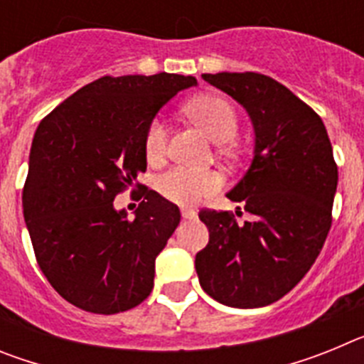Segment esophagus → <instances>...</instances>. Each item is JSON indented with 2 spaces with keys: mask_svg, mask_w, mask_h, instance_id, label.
I'll return each mask as SVG.
<instances>
[{
  "mask_svg": "<svg viewBox=\"0 0 364 364\" xmlns=\"http://www.w3.org/2000/svg\"><path fill=\"white\" fill-rule=\"evenodd\" d=\"M182 218H197V211L191 210V208H182Z\"/></svg>",
  "mask_w": 364,
  "mask_h": 364,
  "instance_id": "esophagus-1",
  "label": "esophagus"
}]
</instances>
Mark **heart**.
<instances>
[{
	"label": "heart",
	"instance_id": "obj_1",
	"mask_svg": "<svg viewBox=\"0 0 364 364\" xmlns=\"http://www.w3.org/2000/svg\"><path fill=\"white\" fill-rule=\"evenodd\" d=\"M186 112L213 142H230L239 129V120L233 105L222 96L205 95L191 100ZM167 122L154 118L146 131V156L149 162H159L166 153ZM222 178L210 169H193L176 166L162 173L156 180V189L167 200L180 205L198 204L204 197L217 191Z\"/></svg>",
	"mask_w": 364,
	"mask_h": 364
}]
</instances>
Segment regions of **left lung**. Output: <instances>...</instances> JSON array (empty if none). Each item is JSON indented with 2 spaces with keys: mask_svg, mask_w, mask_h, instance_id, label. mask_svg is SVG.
Instances as JSON below:
<instances>
[{
  "mask_svg": "<svg viewBox=\"0 0 364 364\" xmlns=\"http://www.w3.org/2000/svg\"><path fill=\"white\" fill-rule=\"evenodd\" d=\"M246 109L255 133L246 175L226 197L253 218L202 210L210 242L195 257L205 294L231 308L284 297L311 268L332 226L337 166L319 114L259 73L202 74Z\"/></svg>",
  "mask_w": 364,
  "mask_h": 364,
  "instance_id": "obj_1",
  "label": "left lung"
}]
</instances>
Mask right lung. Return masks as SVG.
<instances>
[{"label":"right lung","mask_w":364,"mask_h":364,"mask_svg":"<svg viewBox=\"0 0 364 364\" xmlns=\"http://www.w3.org/2000/svg\"><path fill=\"white\" fill-rule=\"evenodd\" d=\"M197 78L104 76L38 125L23 188V215L41 272L54 290L91 314L138 306L153 290L154 259L180 222L175 204L146 186L134 217L112 200L146 171V131Z\"/></svg>","instance_id":"obj_1"}]
</instances>
